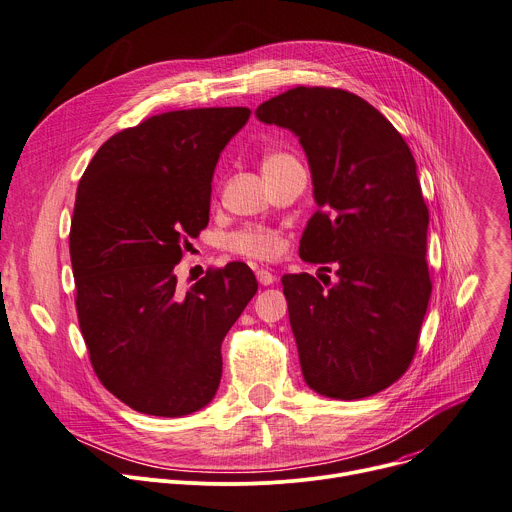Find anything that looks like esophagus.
Masks as SVG:
<instances>
[{"mask_svg": "<svg viewBox=\"0 0 512 512\" xmlns=\"http://www.w3.org/2000/svg\"><path fill=\"white\" fill-rule=\"evenodd\" d=\"M256 279H258L260 285L268 287V285L274 283V279H277V277H274V272L268 270V268H256Z\"/></svg>", "mask_w": 512, "mask_h": 512, "instance_id": "esophagus-1", "label": "esophagus"}]
</instances>
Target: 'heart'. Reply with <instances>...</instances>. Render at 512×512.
Listing matches in <instances>:
<instances>
[{"label": "heart", "mask_w": 512, "mask_h": 512, "mask_svg": "<svg viewBox=\"0 0 512 512\" xmlns=\"http://www.w3.org/2000/svg\"><path fill=\"white\" fill-rule=\"evenodd\" d=\"M260 166H262V174L268 180L272 176H277V174H281L293 166H301V164L291 153L281 151V149H272L262 155ZM225 248L231 254H238V256L250 258V260L270 262L283 254L285 238H283V231L277 227L250 223L238 231L229 233L225 240Z\"/></svg>", "instance_id": "heart-1"}]
</instances>
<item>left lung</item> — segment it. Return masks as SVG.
Segmentation results:
<instances>
[{
	"label": "left lung",
	"mask_w": 512,
	"mask_h": 512,
	"mask_svg": "<svg viewBox=\"0 0 512 512\" xmlns=\"http://www.w3.org/2000/svg\"><path fill=\"white\" fill-rule=\"evenodd\" d=\"M256 116L299 137L318 203L299 256L338 277H283L303 379L336 400L373 396L408 371L432 291L414 155L377 108L340 88L297 86Z\"/></svg>",
	"instance_id": "left-lung-1"
}]
</instances>
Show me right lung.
Instances as JSON below:
<instances>
[{
  "label": "right lung",
  "instance_id": "obj_1",
  "mask_svg": "<svg viewBox=\"0 0 512 512\" xmlns=\"http://www.w3.org/2000/svg\"><path fill=\"white\" fill-rule=\"evenodd\" d=\"M250 114L231 106L149 116L112 135L77 186V320L100 383L141 414L176 418L213 400L221 342L258 291L244 262L209 268L184 295L174 274L209 223L219 155Z\"/></svg>",
  "mask_w": 512,
  "mask_h": 512
}]
</instances>
